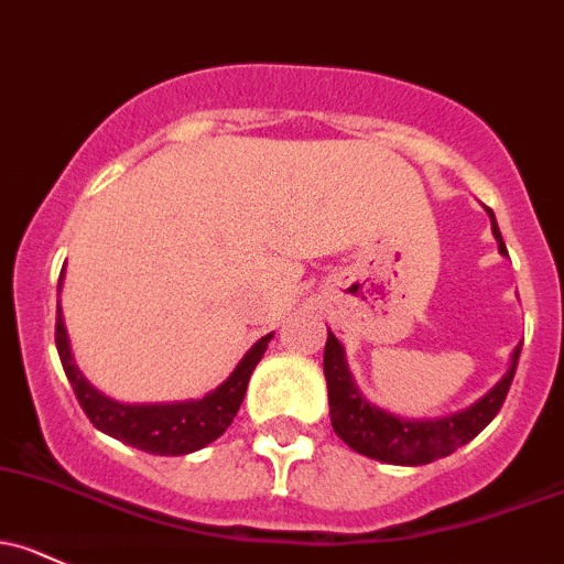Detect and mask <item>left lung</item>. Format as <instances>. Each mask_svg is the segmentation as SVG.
<instances>
[{"instance_id":"obj_1","label":"left lung","mask_w":564,"mask_h":564,"mask_svg":"<svg viewBox=\"0 0 564 564\" xmlns=\"http://www.w3.org/2000/svg\"><path fill=\"white\" fill-rule=\"evenodd\" d=\"M486 213L491 218V235H495L497 246H500V253L508 257V248L502 242L495 213H491V207H486ZM519 354L521 346L513 348L506 376L484 397H478L473 405L437 419H405L372 405L361 394L351 370H348L346 348L340 346V340L332 332H327L324 376H327L332 430L348 448L370 456V459L387 462V465L416 467L441 459V456L454 454L456 448L470 443L497 416V411L506 402L508 389H511L513 376H517Z\"/></svg>"}]
</instances>
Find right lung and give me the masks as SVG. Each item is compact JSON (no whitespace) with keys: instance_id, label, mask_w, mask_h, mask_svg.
I'll return each instance as SVG.
<instances>
[{"instance_id":"right-lung-1","label":"right lung","mask_w":564,"mask_h":564,"mask_svg":"<svg viewBox=\"0 0 564 564\" xmlns=\"http://www.w3.org/2000/svg\"><path fill=\"white\" fill-rule=\"evenodd\" d=\"M64 272L58 275V292H62ZM272 340L270 335L259 337L246 357L237 361V367L229 372L224 383L207 391L199 400H183V402H142V405H129V402L110 400L97 387L86 381V376L78 370L73 359V348H69L67 327H64L62 305L56 307V348L58 359H62L67 381L73 383L75 397H78L80 408L86 411L88 422L97 426L105 435L116 437V441L127 443V446L140 448V452L159 454V456H183L205 448L216 437L227 432L232 419L240 411V402L246 397L248 381H251L253 367L264 357L267 343Z\"/></svg>"}]
</instances>
